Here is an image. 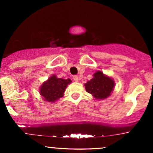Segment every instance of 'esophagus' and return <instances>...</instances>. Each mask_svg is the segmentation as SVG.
<instances>
[{"mask_svg": "<svg viewBox=\"0 0 153 153\" xmlns=\"http://www.w3.org/2000/svg\"><path fill=\"white\" fill-rule=\"evenodd\" d=\"M73 80H74V81H75V82H78V77L77 76V75H74V76H73Z\"/></svg>", "mask_w": 153, "mask_h": 153, "instance_id": "esophagus-1", "label": "esophagus"}]
</instances>
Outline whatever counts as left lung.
I'll return each instance as SVG.
<instances>
[{
	"label": "left lung",
	"instance_id": "obj_1",
	"mask_svg": "<svg viewBox=\"0 0 153 153\" xmlns=\"http://www.w3.org/2000/svg\"><path fill=\"white\" fill-rule=\"evenodd\" d=\"M85 88L96 100H103L109 97L114 91V80L103 72L96 71L93 75V78L85 83Z\"/></svg>",
	"mask_w": 153,
	"mask_h": 153
}]
</instances>
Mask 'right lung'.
Instances as JSON below:
<instances>
[{"label":"right lung","instance_id":"1","mask_svg":"<svg viewBox=\"0 0 153 153\" xmlns=\"http://www.w3.org/2000/svg\"><path fill=\"white\" fill-rule=\"evenodd\" d=\"M71 82L70 78H59L52 75L39 87V94L44 98V101L54 103L64 96L67 86Z\"/></svg>","mask_w":153,"mask_h":153}]
</instances>
